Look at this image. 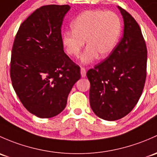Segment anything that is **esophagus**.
<instances>
[{"instance_id": "34e87169", "label": "esophagus", "mask_w": 157, "mask_h": 157, "mask_svg": "<svg viewBox=\"0 0 157 157\" xmlns=\"http://www.w3.org/2000/svg\"><path fill=\"white\" fill-rule=\"evenodd\" d=\"M80 74H81L82 77H85L86 75V71L84 67H81L80 68Z\"/></svg>"}]
</instances>
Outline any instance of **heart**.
<instances>
[{"mask_svg": "<svg viewBox=\"0 0 157 157\" xmlns=\"http://www.w3.org/2000/svg\"><path fill=\"white\" fill-rule=\"evenodd\" d=\"M71 26L72 31L62 34V44L68 55L77 57L86 41L87 48L80 58L83 64L91 63L98 56H109L117 46L123 31L117 13L101 10L84 11L72 21Z\"/></svg>", "mask_w": 157, "mask_h": 157, "instance_id": "1", "label": "heart"}]
</instances>
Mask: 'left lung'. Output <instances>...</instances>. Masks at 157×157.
I'll list each match as a JSON object with an SVG mask.
<instances>
[{
  "mask_svg": "<svg viewBox=\"0 0 157 157\" xmlns=\"http://www.w3.org/2000/svg\"><path fill=\"white\" fill-rule=\"evenodd\" d=\"M124 22L123 37L111 54L87 71L90 102L95 115L114 121L138 103L147 75L146 44L134 18L117 6Z\"/></svg>",
  "mask_w": 157,
  "mask_h": 157,
  "instance_id": "1",
  "label": "left lung"
}]
</instances>
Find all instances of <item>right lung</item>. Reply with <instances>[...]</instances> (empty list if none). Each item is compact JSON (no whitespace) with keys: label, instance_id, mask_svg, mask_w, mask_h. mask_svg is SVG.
<instances>
[{"label":"right lung","instance_id":"obj_1","mask_svg":"<svg viewBox=\"0 0 157 157\" xmlns=\"http://www.w3.org/2000/svg\"><path fill=\"white\" fill-rule=\"evenodd\" d=\"M68 5H47L36 10L21 24L15 37L10 77L24 107L40 118L60 113L80 68L65 53L62 21Z\"/></svg>","mask_w":157,"mask_h":157}]
</instances>
